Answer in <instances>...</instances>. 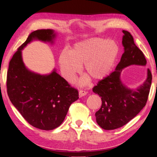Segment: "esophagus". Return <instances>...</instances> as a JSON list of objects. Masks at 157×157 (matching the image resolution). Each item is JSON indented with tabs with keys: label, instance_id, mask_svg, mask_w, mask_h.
<instances>
[{
	"label": "esophagus",
	"instance_id": "34e87169",
	"mask_svg": "<svg viewBox=\"0 0 157 157\" xmlns=\"http://www.w3.org/2000/svg\"><path fill=\"white\" fill-rule=\"evenodd\" d=\"M86 94H87V92L84 91V90H80L78 92V96H79V98H82L84 96H86Z\"/></svg>",
	"mask_w": 157,
	"mask_h": 157
}]
</instances>
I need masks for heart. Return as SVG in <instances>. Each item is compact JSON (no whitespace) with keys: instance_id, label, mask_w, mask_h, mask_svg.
<instances>
[{"instance_id":"heart-1","label":"heart","mask_w":157,"mask_h":157,"mask_svg":"<svg viewBox=\"0 0 157 157\" xmlns=\"http://www.w3.org/2000/svg\"><path fill=\"white\" fill-rule=\"evenodd\" d=\"M119 48L114 40L92 37L75 44L69 52L63 50L58 58L61 73L66 80L73 82L83 70L87 76L80 79V86L86 85L89 77L94 80L105 78L116 64Z\"/></svg>"}]
</instances>
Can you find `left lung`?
<instances>
[{
    "mask_svg": "<svg viewBox=\"0 0 157 157\" xmlns=\"http://www.w3.org/2000/svg\"><path fill=\"white\" fill-rule=\"evenodd\" d=\"M122 45L124 52L120 62L105 78L99 80L92 90L101 97V108L95 114L98 125L104 130L121 128L138 114L148 99L152 75L148 69L144 83L136 89L128 88L121 78L122 69L130 65L145 66L144 54L137 47L130 33L123 30Z\"/></svg>",
    "mask_w": 157,
    "mask_h": 157,
    "instance_id": "left-lung-1",
    "label": "left lung"
}]
</instances>
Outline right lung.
Returning <instances> with one entry per match:
<instances>
[{"instance_id":"right-lung-1","label":"right lung","mask_w":157,"mask_h":157,"mask_svg":"<svg viewBox=\"0 0 157 157\" xmlns=\"http://www.w3.org/2000/svg\"><path fill=\"white\" fill-rule=\"evenodd\" d=\"M53 29L36 30L13 54L7 72V92L13 105L31 125L40 130H54L64 121L71 103L78 99L77 90L57 73L40 75L26 67L22 50L33 40L54 43Z\"/></svg>"}]
</instances>
